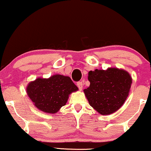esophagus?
<instances>
[{
  "mask_svg": "<svg viewBox=\"0 0 151 151\" xmlns=\"http://www.w3.org/2000/svg\"><path fill=\"white\" fill-rule=\"evenodd\" d=\"M76 86L79 89V90H82V88H83V83L82 82H78L77 83H76Z\"/></svg>",
  "mask_w": 151,
  "mask_h": 151,
  "instance_id": "obj_1",
  "label": "esophagus"
}]
</instances>
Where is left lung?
<instances>
[{"mask_svg":"<svg viewBox=\"0 0 151 151\" xmlns=\"http://www.w3.org/2000/svg\"><path fill=\"white\" fill-rule=\"evenodd\" d=\"M132 77L117 68L88 73L90 86L83 90L91 107L101 115H109L122 107L129 96Z\"/></svg>","mask_w":151,"mask_h":151,"instance_id":"8db88e82","label":"left lung"}]
</instances>
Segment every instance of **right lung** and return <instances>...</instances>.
Returning <instances> with one entry per match:
<instances>
[{"instance_id": "obj_1", "label": "right lung", "mask_w": 151, "mask_h": 151, "mask_svg": "<svg viewBox=\"0 0 151 151\" xmlns=\"http://www.w3.org/2000/svg\"><path fill=\"white\" fill-rule=\"evenodd\" d=\"M27 94L36 108L46 114H55L65 105L69 95L78 89L68 76L54 75L38 77L29 83Z\"/></svg>"}]
</instances>
